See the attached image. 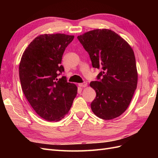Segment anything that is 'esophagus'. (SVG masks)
Here are the masks:
<instances>
[{"mask_svg": "<svg viewBox=\"0 0 158 158\" xmlns=\"http://www.w3.org/2000/svg\"><path fill=\"white\" fill-rule=\"evenodd\" d=\"M78 85L80 87H82V88H85L88 85V84L86 82H83V83H80L78 84Z\"/></svg>", "mask_w": 158, "mask_h": 158, "instance_id": "obj_1", "label": "esophagus"}]
</instances>
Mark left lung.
Here are the masks:
<instances>
[{
	"instance_id": "1",
	"label": "left lung",
	"mask_w": 158,
	"mask_h": 158,
	"mask_svg": "<svg viewBox=\"0 0 158 158\" xmlns=\"http://www.w3.org/2000/svg\"><path fill=\"white\" fill-rule=\"evenodd\" d=\"M95 69H102L98 79L89 85L96 92L91 103L100 118H117L128 108L137 87L138 72L131 45L114 31L96 29L77 37Z\"/></svg>"
}]
</instances>
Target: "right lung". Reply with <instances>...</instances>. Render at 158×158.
<instances>
[{"label": "right lung", "mask_w": 158, "mask_h": 158, "mask_svg": "<svg viewBox=\"0 0 158 158\" xmlns=\"http://www.w3.org/2000/svg\"><path fill=\"white\" fill-rule=\"evenodd\" d=\"M74 36L55 33L35 37L22 56L19 76L22 89L38 115L48 121H59L67 114L78 92L65 76L62 56Z\"/></svg>", "instance_id": "add662e5"}]
</instances>
